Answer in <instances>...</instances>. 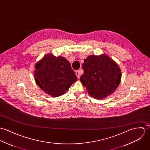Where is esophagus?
Segmentation results:
<instances>
[{
	"instance_id": "34e87169",
	"label": "esophagus",
	"mask_w": 150,
	"mask_h": 150,
	"mask_svg": "<svg viewBox=\"0 0 150 150\" xmlns=\"http://www.w3.org/2000/svg\"><path fill=\"white\" fill-rule=\"evenodd\" d=\"M75 74H76V75L77 78H80V71H76L75 72Z\"/></svg>"
}]
</instances>
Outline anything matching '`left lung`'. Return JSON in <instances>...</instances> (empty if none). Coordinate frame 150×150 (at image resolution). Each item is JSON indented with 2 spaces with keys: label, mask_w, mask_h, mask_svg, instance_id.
I'll use <instances>...</instances> for the list:
<instances>
[{
  "label": "left lung",
  "mask_w": 150,
  "mask_h": 150,
  "mask_svg": "<svg viewBox=\"0 0 150 150\" xmlns=\"http://www.w3.org/2000/svg\"><path fill=\"white\" fill-rule=\"evenodd\" d=\"M80 81L93 98L103 100L113 94L121 82V72L116 63L105 54L90 55L84 60Z\"/></svg>",
  "instance_id": "1"
}]
</instances>
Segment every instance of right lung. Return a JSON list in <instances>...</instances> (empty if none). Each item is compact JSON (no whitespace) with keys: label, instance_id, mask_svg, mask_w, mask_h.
I'll return each mask as SVG.
<instances>
[{"label":"right lung","instance_id":"1","mask_svg":"<svg viewBox=\"0 0 150 150\" xmlns=\"http://www.w3.org/2000/svg\"><path fill=\"white\" fill-rule=\"evenodd\" d=\"M35 83L45 93L53 97L65 94L77 77L64 57L46 54L35 65Z\"/></svg>","mask_w":150,"mask_h":150}]
</instances>
